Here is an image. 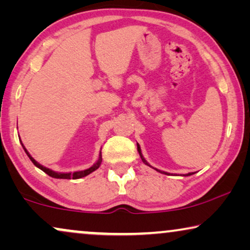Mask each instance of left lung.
<instances>
[{"label": "left lung", "instance_id": "1", "mask_svg": "<svg viewBox=\"0 0 250 250\" xmlns=\"http://www.w3.org/2000/svg\"><path fill=\"white\" fill-rule=\"evenodd\" d=\"M138 151H139V153H140V157H141V159H142V162L143 163H145L146 164V165H148V166H150L149 165V164L148 163H146V160L145 159V158H143V156H142V152H141V148H140V146L138 145ZM157 170H158V169H157ZM158 172H160V170H158ZM164 174H167V173H165V172H163ZM192 174L193 173H189V174H187V176H189V175H192Z\"/></svg>", "mask_w": 250, "mask_h": 250}]
</instances>
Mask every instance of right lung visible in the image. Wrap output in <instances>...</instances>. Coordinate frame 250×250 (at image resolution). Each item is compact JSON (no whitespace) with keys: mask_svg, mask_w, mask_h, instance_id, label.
<instances>
[{"mask_svg":"<svg viewBox=\"0 0 250 250\" xmlns=\"http://www.w3.org/2000/svg\"><path fill=\"white\" fill-rule=\"evenodd\" d=\"M21 146H23L22 143H21ZM23 149H25V151H26V153H27V156L29 157V159L32 160L34 165H35L36 167H39L40 169H42L43 172H44V173H46L47 175H49V176H51V177H54V179H67V180H70V179H73V180L81 179V177L86 176V175H88V174H91L92 172H94L95 169H98L99 167H100V165H101V162H102V156H101V152H100V156H99L98 162L95 163L93 166L90 167V168H87V169H85V170H80V172H74V173H57V172H53L52 169L46 168V167H44V166L41 165V164L37 163L36 160L34 159L33 157L29 155L28 151H27L25 146H23Z\"/></svg>","mask_w":250,"mask_h":250,"instance_id":"right-lung-1","label":"right lung"}]
</instances>
